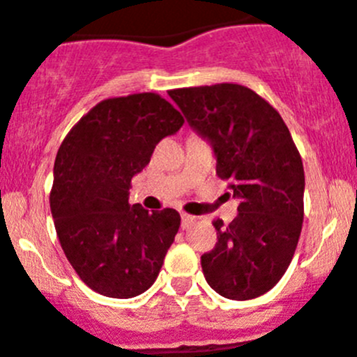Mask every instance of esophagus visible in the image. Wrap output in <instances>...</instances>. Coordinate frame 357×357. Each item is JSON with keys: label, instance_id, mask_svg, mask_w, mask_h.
<instances>
[{"label": "esophagus", "instance_id": "esophagus-1", "mask_svg": "<svg viewBox=\"0 0 357 357\" xmlns=\"http://www.w3.org/2000/svg\"><path fill=\"white\" fill-rule=\"evenodd\" d=\"M193 221H195V218L190 216V214H181V227L183 228H188Z\"/></svg>", "mask_w": 357, "mask_h": 357}]
</instances>
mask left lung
<instances>
[{
  "label": "left lung",
  "mask_w": 357,
  "mask_h": 357,
  "mask_svg": "<svg viewBox=\"0 0 357 357\" xmlns=\"http://www.w3.org/2000/svg\"><path fill=\"white\" fill-rule=\"evenodd\" d=\"M188 126L211 144L216 172L230 179L238 214L214 221L218 242L200 256L207 284L251 300L288 271L303 223V164L284 120L248 86L218 83L169 92Z\"/></svg>",
  "instance_id": "1"
}]
</instances>
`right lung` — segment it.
<instances>
[{"label":"right lung","mask_w":357,"mask_h":357,"mask_svg":"<svg viewBox=\"0 0 357 357\" xmlns=\"http://www.w3.org/2000/svg\"><path fill=\"white\" fill-rule=\"evenodd\" d=\"M185 123L158 94L101 101L66 136L54 164L50 209L66 258L83 282L109 298L146 291L174 242L176 209L129 204L130 181L158 141Z\"/></svg>","instance_id":"obj_1"}]
</instances>
